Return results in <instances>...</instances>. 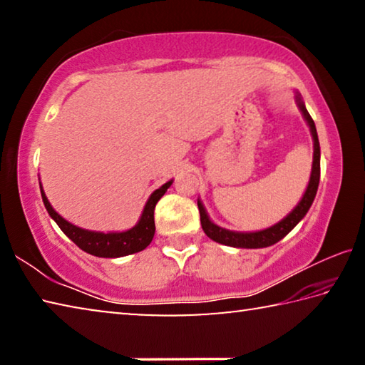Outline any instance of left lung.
Instances as JSON below:
<instances>
[{
  "label": "left lung",
  "instance_id": "1",
  "mask_svg": "<svg viewBox=\"0 0 365 365\" xmlns=\"http://www.w3.org/2000/svg\"><path fill=\"white\" fill-rule=\"evenodd\" d=\"M296 103H298L301 113L304 115L309 128H311L312 140H314V160H312L311 178H309V185L304 191V195L301 197V201L298 202V206H296L285 219H282L279 224L265 228V230L243 233V232L225 230V228L215 225L214 222H211V219H209L202 202L197 200V209H200V215H201V227L207 237L214 240V242H217L220 245L233 246V248H267V246L275 245L277 242H280L282 238H285L287 235L292 232L296 225H298V222L307 214L309 207L312 206V201L314 197H316L319 180H320V145H319L316 123H314L311 114L307 113V109L299 95L296 96Z\"/></svg>",
  "mask_w": 365,
  "mask_h": 365
}]
</instances>
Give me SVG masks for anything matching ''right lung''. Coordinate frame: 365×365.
<instances>
[{
    "label": "right lung",
    "mask_w": 365,
    "mask_h": 365,
    "mask_svg": "<svg viewBox=\"0 0 365 365\" xmlns=\"http://www.w3.org/2000/svg\"><path fill=\"white\" fill-rule=\"evenodd\" d=\"M172 182L174 180L164 183L163 187L158 188L156 191H153L150 200L146 201L145 209L143 212H141V217L137 225L132 227L130 230L127 232H109V233L85 230V228H80L77 225L71 224V222H67L66 219L61 217L56 211H54L51 205H49L41 185H40V190H41L43 205H45L48 214L51 215V219L56 222L61 230H63L80 250L98 257H122V256L133 255V252L143 251L146 246L151 243V240L154 237V230H156V225H154V207H156L158 201L164 196L165 191H168Z\"/></svg>",
    "instance_id": "obj_1"
}]
</instances>
